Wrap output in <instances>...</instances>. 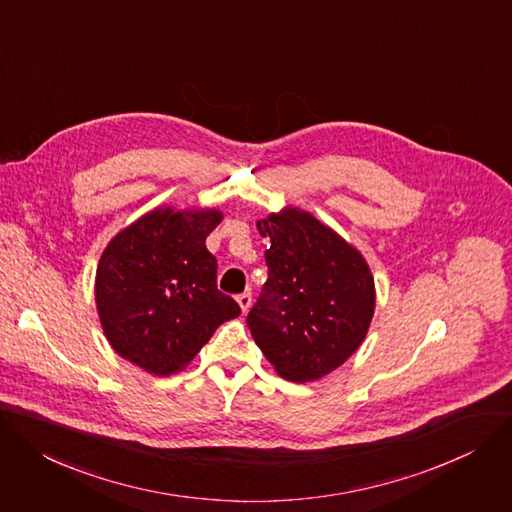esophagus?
Listing matches in <instances>:
<instances>
[{"label":"esophagus","instance_id":"esophagus-1","mask_svg":"<svg viewBox=\"0 0 512 512\" xmlns=\"http://www.w3.org/2000/svg\"><path fill=\"white\" fill-rule=\"evenodd\" d=\"M237 302H239L241 310H243V312H247V310L251 308V292H243V294H239V296H237Z\"/></svg>","mask_w":512,"mask_h":512}]
</instances>
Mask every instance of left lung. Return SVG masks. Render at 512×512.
Listing matches in <instances>:
<instances>
[{
    "label": "left lung",
    "instance_id": "obj_1",
    "mask_svg": "<svg viewBox=\"0 0 512 512\" xmlns=\"http://www.w3.org/2000/svg\"><path fill=\"white\" fill-rule=\"evenodd\" d=\"M269 237L267 282L247 316L277 374L310 382L331 374L363 343L376 288L363 255L312 214L288 206L257 222Z\"/></svg>",
    "mask_w": 512,
    "mask_h": 512
}]
</instances>
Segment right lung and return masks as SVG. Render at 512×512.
I'll list each match as a JSON object with an SVG mask.
<instances>
[{"instance_id":"1","label":"right lung","mask_w":512,"mask_h":512,"mask_svg":"<svg viewBox=\"0 0 512 512\" xmlns=\"http://www.w3.org/2000/svg\"><path fill=\"white\" fill-rule=\"evenodd\" d=\"M222 212L155 208L120 230L96 271V304L106 339L155 376L188 365L239 304L216 288L206 237Z\"/></svg>"}]
</instances>
